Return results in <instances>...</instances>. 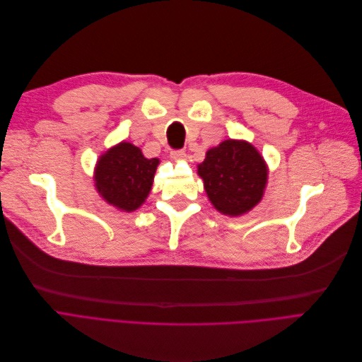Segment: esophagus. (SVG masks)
I'll use <instances>...</instances> for the list:
<instances>
[{
    "label": "esophagus",
    "instance_id": "obj_1",
    "mask_svg": "<svg viewBox=\"0 0 362 362\" xmlns=\"http://www.w3.org/2000/svg\"><path fill=\"white\" fill-rule=\"evenodd\" d=\"M170 158H172V160H182L185 158V151L184 150H172Z\"/></svg>",
    "mask_w": 362,
    "mask_h": 362
}]
</instances>
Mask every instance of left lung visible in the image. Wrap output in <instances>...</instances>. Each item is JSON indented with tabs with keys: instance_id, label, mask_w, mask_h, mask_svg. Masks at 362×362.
Wrapping results in <instances>:
<instances>
[{
	"instance_id": "left-lung-1",
	"label": "left lung",
	"mask_w": 362,
	"mask_h": 362,
	"mask_svg": "<svg viewBox=\"0 0 362 362\" xmlns=\"http://www.w3.org/2000/svg\"><path fill=\"white\" fill-rule=\"evenodd\" d=\"M197 174L214 208L230 216L253 209L262 200L268 181L261 153L242 140H226L209 148Z\"/></svg>"
}]
</instances>
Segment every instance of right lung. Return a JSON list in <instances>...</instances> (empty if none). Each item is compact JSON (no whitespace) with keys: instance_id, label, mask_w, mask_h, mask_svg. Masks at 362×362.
I'll return each mask as SVG.
<instances>
[{"instance_id":"1","label":"right lung","mask_w":362,"mask_h":362,"mask_svg":"<svg viewBox=\"0 0 362 362\" xmlns=\"http://www.w3.org/2000/svg\"><path fill=\"white\" fill-rule=\"evenodd\" d=\"M159 159H147L127 141L103 153L97 160L94 181L100 196L124 212H134L146 202Z\"/></svg>"}]
</instances>
